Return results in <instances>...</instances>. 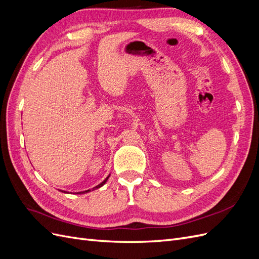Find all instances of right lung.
Returning a JSON list of instances; mask_svg holds the SVG:
<instances>
[{
    "label": "right lung",
    "instance_id": "obj_1",
    "mask_svg": "<svg viewBox=\"0 0 259 259\" xmlns=\"http://www.w3.org/2000/svg\"><path fill=\"white\" fill-rule=\"evenodd\" d=\"M108 177H109V176H108ZM108 177H107V178H106V179L104 180V182H103V183H101V184H99V185H98V186H96L95 188H93V190H94V189H97V188H100L101 186H104V185L106 184V182H107V179H108ZM89 191H91V190H86V191H84V192H89ZM84 192H80V193H84Z\"/></svg>",
    "mask_w": 259,
    "mask_h": 259
}]
</instances>
